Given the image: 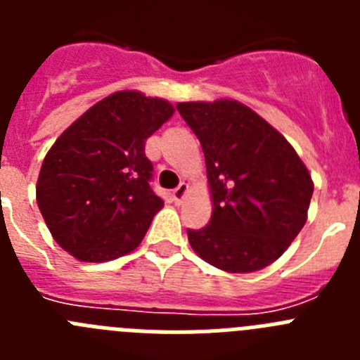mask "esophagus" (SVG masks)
Segmentation results:
<instances>
[{
  "mask_svg": "<svg viewBox=\"0 0 360 360\" xmlns=\"http://www.w3.org/2000/svg\"><path fill=\"white\" fill-rule=\"evenodd\" d=\"M187 189H189V187H187V184H180V186L178 187H174L173 189V200L176 203H182V200L186 198V195H187Z\"/></svg>",
  "mask_w": 360,
  "mask_h": 360,
  "instance_id": "esophagus-1",
  "label": "esophagus"
}]
</instances>
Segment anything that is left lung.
<instances>
[{"mask_svg": "<svg viewBox=\"0 0 360 360\" xmlns=\"http://www.w3.org/2000/svg\"><path fill=\"white\" fill-rule=\"evenodd\" d=\"M176 110L202 144L212 193L209 225L187 229L191 247L227 272L265 269L307 221L310 173L281 133L236 101Z\"/></svg>", "mask_w": 360, "mask_h": 360, "instance_id": "1", "label": "left lung"}]
</instances>
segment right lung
<instances>
[{
    "label": "right lung",
    "instance_id": "add662e5",
    "mask_svg": "<svg viewBox=\"0 0 360 360\" xmlns=\"http://www.w3.org/2000/svg\"><path fill=\"white\" fill-rule=\"evenodd\" d=\"M173 111L162 98L117 91L57 139L41 165L36 195L66 252L101 263L139 247L164 205L151 187L146 141Z\"/></svg>",
    "mask_w": 360,
    "mask_h": 360
}]
</instances>
